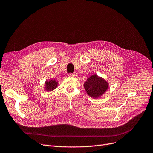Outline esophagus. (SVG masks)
Wrapping results in <instances>:
<instances>
[{"label": "esophagus", "mask_w": 153, "mask_h": 153, "mask_svg": "<svg viewBox=\"0 0 153 153\" xmlns=\"http://www.w3.org/2000/svg\"><path fill=\"white\" fill-rule=\"evenodd\" d=\"M69 76L72 77H75L77 76V74L76 73H70V74H69Z\"/></svg>", "instance_id": "esophagus-1"}]
</instances>
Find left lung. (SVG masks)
Wrapping results in <instances>:
<instances>
[{"label":"left lung","mask_w":153,"mask_h":153,"mask_svg":"<svg viewBox=\"0 0 153 153\" xmlns=\"http://www.w3.org/2000/svg\"><path fill=\"white\" fill-rule=\"evenodd\" d=\"M108 84L103 78L93 75L84 82V87L88 95L92 98H98L108 89Z\"/></svg>","instance_id":"1"}]
</instances>
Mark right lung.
Instances as JSON below:
<instances>
[{"mask_svg":"<svg viewBox=\"0 0 153 153\" xmlns=\"http://www.w3.org/2000/svg\"><path fill=\"white\" fill-rule=\"evenodd\" d=\"M57 82L55 80H50V81H47L45 82V90L48 91H52L57 87Z\"/></svg>","mask_w":153,"mask_h":153,"instance_id":"1","label":"right lung"}]
</instances>
